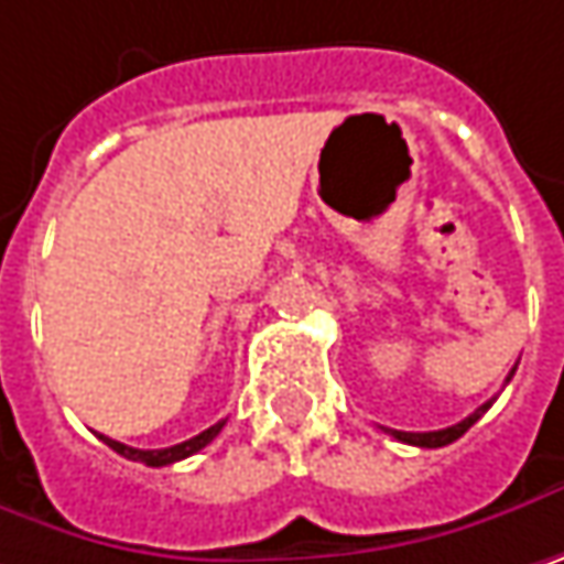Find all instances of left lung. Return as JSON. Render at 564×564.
<instances>
[{
	"label": "left lung",
	"mask_w": 564,
	"mask_h": 564,
	"mask_svg": "<svg viewBox=\"0 0 564 564\" xmlns=\"http://www.w3.org/2000/svg\"><path fill=\"white\" fill-rule=\"evenodd\" d=\"M513 370H517V367H513ZM513 370H511V377H513ZM511 377H508V380H511ZM488 409H491V402L479 405V409L469 414V417H463L459 424L444 427V431H424V434H414V431H389V427H386V431H389L395 441H402V444H412V447H427V449L447 447V444H453V441H459V437H463V434H466V431H469V427H473V424H476V421H479L481 414L488 412Z\"/></svg>",
	"instance_id": "left-lung-1"
}]
</instances>
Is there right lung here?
Instances as JSON below:
<instances>
[{
	"label": "right lung",
	"instance_id": "1",
	"mask_svg": "<svg viewBox=\"0 0 564 564\" xmlns=\"http://www.w3.org/2000/svg\"><path fill=\"white\" fill-rule=\"evenodd\" d=\"M223 424L226 421H219L214 427H207V431H200L197 437H191V441H184V444H175V447H165V449H137V447H127V444H120V441H111V437H105V434H98L108 447L120 453L123 459H133V463H147V466H172V463H178V459H187V456H194L197 449H204L210 441H214L216 434L223 431Z\"/></svg>",
	"mask_w": 564,
	"mask_h": 564
}]
</instances>
